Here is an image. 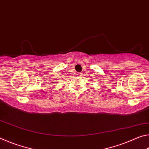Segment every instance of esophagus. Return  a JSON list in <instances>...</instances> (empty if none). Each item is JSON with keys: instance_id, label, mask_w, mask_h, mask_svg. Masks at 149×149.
<instances>
[{"instance_id": "34e87169", "label": "esophagus", "mask_w": 149, "mask_h": 149, "mask_svg": "<svg viewBox=\"0 0 149 149\" xmlns=\"http://www.w3.org/2000/svg\"><path fill=\"white\" fill-rule=\"evenodd\" d=\"M77 75L78 77H81L82 76V74H80V73H77Z\"/></svg>"}]
</instances>
